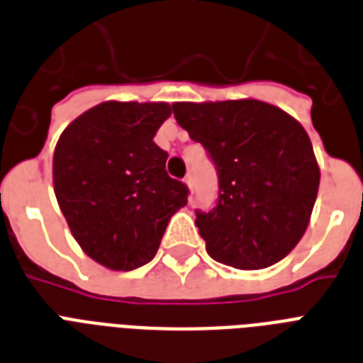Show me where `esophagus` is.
I'll use <instances>...</instances> for the list:
<instances>
[{
  "mask_svg": "<svg viewBox=\"0 0 363 363\" xmlns=\"http://www.w3.org/2000/svg\"><path fill=\"white\" fill-rule=\"evenodd\" d=\"M184 184H186L188 190L192 192V190H194V179H192V175H186V177H184Z\"/></svg>",
  "mask_w": 363,
  "mask_h": 363,
  "instance_id": "esophagus-1",
  "label": "esophagus"
}]
</instances>
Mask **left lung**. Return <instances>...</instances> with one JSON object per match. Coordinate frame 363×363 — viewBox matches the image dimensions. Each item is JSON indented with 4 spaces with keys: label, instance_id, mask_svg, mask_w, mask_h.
I'll list each match as a JSON object with an SVG mask.
<instances>
[{
    "label": "left lung",
    "instance_id": "1",
    "mask_svg": "<svg viewBox=\"0 0 363 363\" xmlns=\"http://www.w3.org/2000/svg\"><path fill=\"white\" fill-rule=\"evenodd\" d=\"M173 115L201 143L218 173V201L196 211L213 259L235 269H264L303 238L320 169L296 118L258 99L173 104Z\"/></svg>",
    "mask_w": 363,
    "mask_h": 363
}]
</instances>
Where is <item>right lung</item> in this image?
<instances>
[{
	"instance_id": "1",
	"label": "right lung",
	"mask_w": 363,
	"mask_h": 363,
	"mask_svg": "<svg viewBox=\"0 0 363 363\" xmlns=\"http://www.w3.org/2000/svg\"><path fill=\"white\" fill-rule=\"evenodd\" d=\"M169 104L105 101L71 122L54 148L52 181L73 238L98 264L131 271L156 256L188 188L165 171L154 135Z\"/></svg>"
}]
</instances>
